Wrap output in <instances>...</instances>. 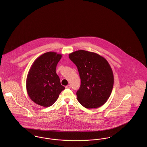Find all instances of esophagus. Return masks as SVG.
I'll list each match as a JSON object with an SVG mask.
<instances>
[{
  "label": "esophagus",
  "mask_w": 147,
  "mask_h": 147,
  "mask_svg": "<svg viewBox=\"0 0 147 147\" xmlns=\"http://www.w3.org/2000/svg\"><path fill=\"white\" fill-rule=\"evenodd\" d=\"M70 88H71L70 85H67V86H65V88H67V89H70Z\"/></svg>",
  "instance_id": "1"
}]
</instances>
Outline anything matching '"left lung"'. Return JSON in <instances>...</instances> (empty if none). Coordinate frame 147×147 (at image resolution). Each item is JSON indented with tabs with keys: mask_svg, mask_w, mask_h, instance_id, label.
Returning <instances> with one entry per match:
<instances>
[{
	"mask_svg": "<svg viewBox=\"0 0 147 147\" xmlns=\"http://www.w3.org/2000/svg\"><path fill=\"white\" fill-rule=\"evenodd\" d=\"M69 57L76 65L81 79L78 101L86 109L104 105L111 94L114 81L109 62L97 53L84 50L72 52Z\"/></svg>",
	"mask_w": 147,
	"mask_h": 147,
	"instance_id": "1",
	"label": "left lung"
}]
</instances>
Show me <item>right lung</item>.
I'll list each match as a JSON object with an SVG mask.
<instances>
[{
  "label": "right lung",
  "mask_w": 147,
  "mask_h": 147,
  "mask_svg": "<svg viewBox=\"0 0 147 147\" xmlns=\"http://www.w3.org/2000/svg\"><path fill=\"white\" fill-rule=\"evenodd\" d=\"M62 56L55 52H46L31 65L26 78V90L28 96L36 104L51 106L65 89L56 71Z\"/></svg>",
  "instance_id": "right-lung-1"
}]
</instances>
